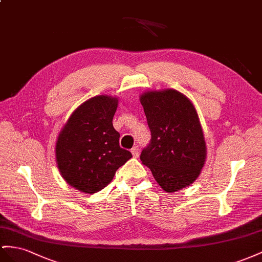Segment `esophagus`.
I'll return each instance as SVG.
<instances>
[{
  "instance_id": "esophagus-1",
  "label": "esophagus",
  "mask_w": 262,
  "mask_h": 262,
  "mask_svg": "<svg viewBox=\"0 0 262 262\" xmlns=\"http://www.w3.org/2000/svg\"><path fill=\"white\" fill-rule=\"evenodd\" d=\"M132 154H133V156L134 157H135V158H137L138 156H139V147L138 146H135V147H133V148H132Z\"/></svg>"
}]
</instances>
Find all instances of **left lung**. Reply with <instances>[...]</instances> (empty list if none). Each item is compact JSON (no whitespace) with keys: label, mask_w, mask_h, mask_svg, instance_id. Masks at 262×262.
Segmentation results:
<instances>
[{"label":"left lung","mask_w":262,"mask_h":262,"mask_svg":"<svg viewBox=\"0 0 262 262\" xmlns=\"http://www.w3.org/2000/svg\"><path fill=\"white\" fill-rule=\"evenodd\" d=\"M139 99L151 133L140 160L165 191L186 188L200 175L207 156L195 106L172 89L145 92Z\"/></svg>","instance_id":"left-lung-1"}]
</instances>
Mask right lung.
Returning a JSON list of instances; mask_svg holds the SVG:
<instances>
[{
  "label": "right lung",
  "mask_w": 262,
  "mask_h": 262,
  "mask_svg": "<svg viewBox=\"0 0 262 262\" xmlns=\"http://www.w3.org/2000/svg\"><path fill=\"white\" fill-rule=\"evenodd\" d=\"M118 98L98 95L72 113L55 146L57 168L65 182L85 193L108 185L116 170L132 158L120 148L119 133L113 126Z\"/></svg>",
  "instance_id": "1"
}]
</instances>
